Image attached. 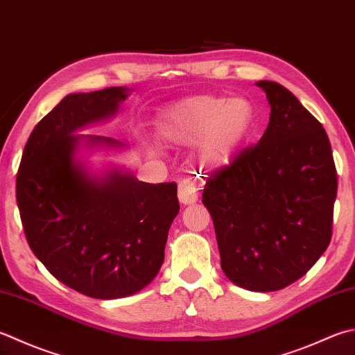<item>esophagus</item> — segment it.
Instances as JSON below:
<instances>
[{"mask_svg":"<svg viewBox=\"0 0 355 355\" xmlns=\"http://www.w3.org/2000/svg\"><path fill=\"white\" fill-rule=\"evenodd\" d=\"M178 200L183 205H192L198 200V187L191 180H182L178 183Z\"/></svg>","mask_w":355,"mask_h":355,"instance_id":"esophagus-1","label":"esophagus"}]
</instances>
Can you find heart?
Wrapping results in <instances>:
<instances>
[{"mask_svg":"<svg viewBox=\"0 0 355 355\" xmlns=\"http://www.w3.org/2000/svg\"><path fill=\"white\" fill-rule=\"evenodd\" d=\"M166 120L173 141L198 144V162L207 168H220L252 132L255 107L243 96L200 95L172 106Z\"/></svg>","mask_w":355,"mask_h":355,"instance_id":"1","label":"heart"}]
</instances>
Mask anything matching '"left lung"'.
<instances>
[{
	"label": "left lung",
	"mask_w": 355,
	"mask_h": 355,
	"mask_svg": "<svg viewBox=\"0 0 355 355\" xmlns=\"http://www.w3.org/2000/svg\"><path fill=\"white\" fill-rule=\"evenodd\" d=\"M260 141L211 172L203 191L221 269L257 293L289 286L315 265L332 237L337 171L322 123L274 81Z\"/></svg>",
	"instance_id": "1"
}]
</instances>
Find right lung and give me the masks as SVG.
Listing matches in <instances>:
<instances>
[{"label": "right lung", "mask_w": 355, "mask_h": 355, "mask_svg": "<svg viewBox=\"0 0 355 355\" xmlns=\"http://www.w3.org/2000/svg\"><path fill=\"white\" fill-rule=\"evenodd\" d=\"M126 89L107 87L62 98L26 143L17 203L27 243L55 279L83 295L120 298L158 274L180 205L177 184L143 183L112 172L89 178L73 159L76 129L112 115ZM92 143L120 144L90 135Z\"/></svg>", "instance_id": "1"}]
</instances>
